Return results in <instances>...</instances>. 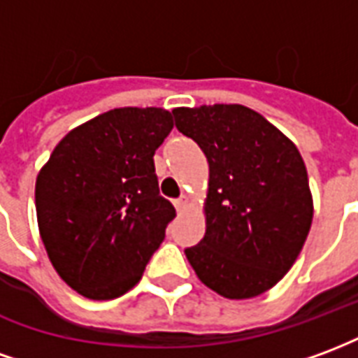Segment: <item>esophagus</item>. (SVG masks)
Returning <instances> with one entry per match:
<instances>
[{
  "instance_id": "34e87169",
  "label": "esophagus",
  "mask_w": 358,
  "mask_h": 358,
  "mask_svg": "<svg viewBox=\"0 0 358 358\" xmlns=\"http://www.w3.org/2000/svg\"><path fill=\"white\" fill-rule=\"evenodd\" d=\"M187 205H189V199H187V195H182L180 199H176V201H174V207H176V210H178V213L186 210Z\"/></svg>"
}]
</instances>
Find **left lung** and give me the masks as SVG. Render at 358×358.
Returning a JSON list of instances; mask_svg holds the SVG:
<instances>
[{
  "label": "left lung",
  "instance_id": "left-lung-1",
  "mask_svg": "<svg viewBox=\"0 0 358 358\" xmlns=\"http://www.w3.org/2000/svg\"><path fill=\"white\" fill-rule=\"evenodd\" d=\"M180 132L209 163L205 236L187 263L226 299L268 292L297 261L313 224V194L299 149L238 103L172 109Z\"/></svg>",
  "mask_w": 358,
  "mask_h": 358
}]
</instances>
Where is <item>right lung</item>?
Wrapping results in <instances>:
<instances>
[{
	"instance_id": "right-lung-1",
	"label": "right lung",
	"mask_w": 358,
	"mask_h": 358,
	"mask_svg": "<svg viewBox=\"0 0 358 358\" xmlns=\"http://www.w3.org/2000/svg\"><path fill=\"white\" fill-rule=\"evenodd\" d=\"M172 113L122 107L76 126L36 178V217L53 268L74 292L117 299L143 276L176 210L159 195L157 148Z\"/></svg>"
}]
</instances>
